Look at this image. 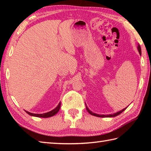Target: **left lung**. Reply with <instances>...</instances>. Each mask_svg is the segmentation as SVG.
<instances>
[{"label": "left lung", "instance_id": "left-lung-1", "mask_svg": "<svg viewBox=\"0 0 151 151\" xmlns=\"http://www.w3.org/2000/svg\"><path fill=\"white\" fill-rule=\"evenodd\" d=\"M137 48H138V50H139V54L141 55V48H140V45H138V47H137ZM86 111H87L89 113H90L91 115H93V116H98V117H114V116H116L117 115H119V114H120L121 113V112H123L125 109H126V108L121 110V111H120L119 112H115V113L114 114H106V115H104V114H97L96 113H94V112H93L92 111H91L90 110L88 109V108L87 107V106L86 105Z\"/></svg>", "mask_w": 151, "mask_h": 151}]
</instances>
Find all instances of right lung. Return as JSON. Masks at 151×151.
I'll use <instances>...</instances> for the list:
<instances>
[{
    "mask_svg": "<svg viewBox=\"0 0 151 151\" xmlns=\"http://www.w3.org/2000/svg\"><path fill=\"white\" fill-rule=\"evenodd\" d=\"M60 104H61V102H60V103H58V106L56 107L55 109H53L52 111H49L48 112H46V113H43V114H34V113H31V112H29L26 111H26L27 113L29 114V115H30V116H36V117H40V118H48V117H50V116H54L57 113L58 111L60 110Z\"/></svg>",
    "mask_w": 151,
    "mask_h": 151,
    "instance_id": "obj_1",
    "label": "right lung"
}]
</instances>
